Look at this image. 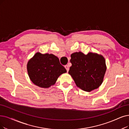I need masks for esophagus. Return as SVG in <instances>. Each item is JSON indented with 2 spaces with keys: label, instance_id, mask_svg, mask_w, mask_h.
<instances>
[{
  "label": "esophagus",
  "instance_id": "34e87169",
  "mask_svg": "<svg viewBox=\"0 0 129 129\" xmlns=\"http://www.w3.org/2000/svg\"><path fill=\"white\" fill-rule=\"evenodd\" d=\"M64 67H65V68L66 69L67 71V72H68V71H69V66H68V65H66V66H64Z\"/></svg>",
  "mask_w": 129,
  "mask_h": 129
}]
</instances>
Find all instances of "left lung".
Here are the masks:
<instances>
[{
  "label": "left lung",
  "instance_id": "8db88e82",
  "mask_svg": "<svg viewBox=\"0 0 129 129\" xmlns=\"http://www.w3.org/2000/svg\"><path fill=\"white\" fill-rule=\"evenodd\" d=\"M70 62L72 66L68 73L79 88L90 92L102 85L107 68L102 55L76 52L71 54Z\"/></svg>",
  "mask_w": 129,
  "mask_h": 129
}]
</instances>
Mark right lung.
<instances>
[{"mask_svg":"<svg viewBox=\"0 0 129 129\" xmlns=\"http://www.w3.org/2000/svg\"><path fill=\"white\" fill-rule=\"evenodd\" d=\"M27 70L30 80L41 88L54 85L59 77L67 70L53 54L36 53L27 62Z\"/></svg>","mask_w":129,"mask_h":129,"instance_id":"obj_1","label":"right lung"}]
</instances>
